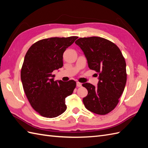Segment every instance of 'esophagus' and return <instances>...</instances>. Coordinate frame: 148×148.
<instances>
[{
    "instance_id": "esophagus-1",
    "label": "esophagus",
    "mask_w": 148,
    "mask_h": 148,
    "mask_svg": "<svg viewBox=\"0 0 148 148\" xmlns=\"http://www.w3.org/2000/svg\"><path fill=\"white\" fill-rule=\"evenodd\" d=\"M76 86H77V87H81L82 86V83L77 82H76Z\"/></svg>"
}]
</instances>
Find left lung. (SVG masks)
<instances>
[{
	"instance_id": "obj_1",
	"label": "left lung",
	"mask_w": 148,
	"mask_h": 148,
	"mask_svg": "<svg viewBox=\"0 0 148 148\" xmlns=\"http://www.w3.org/2000/svg\"><path fill=\"white\" fill-rule=\"evenodd\" d=\"M75 43L84 52L89 69L99 73L97 86L82 84L88 91L83 103L90 111L106 114L116 108L124 90L127 80L125 59L119 47L104 38H79Z\"/></svg>"
}]
</instances>
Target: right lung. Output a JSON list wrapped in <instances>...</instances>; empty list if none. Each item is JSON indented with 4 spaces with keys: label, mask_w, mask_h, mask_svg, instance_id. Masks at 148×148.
Segmentation results:
<instances>
[{
    "label": "right lung",
    "mask_w": 148,
    "mask_h": 148,
    "mask_svg": "<svg viewBox=\"0 0 148 148\" xmlns=\"http://www.w3.org/2000/svg\"><path fill=\"white\" fill-rule=\"evenodd\" d=\"M77 37H52L40 40L29 49L21 77L25 95L34 110L48 118L66 110V98L76 86L73 80L54 81L52 72L63 66V54Z\"/></svg>",
    "instance_id": "right-lung-1"
}]
</instances>
